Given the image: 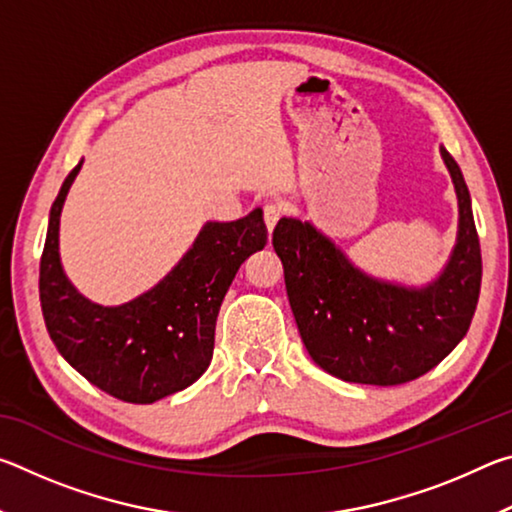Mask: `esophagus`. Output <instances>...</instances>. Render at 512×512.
<instances>
[{
	"instance_id": "obj_1",
	"label": "esophagus",
	"mask_w": 512,
	"mask_h": 512,
	"mask_svg": "<svg viewBox=\"0 0 512 512\" xmlns=\"http://www.w3.org/2000/svg\"><path fill=\"white\" fill-rule=\"evenodd\" d=\"M284 216V207L280 201H268L264 205V221H266V228L268 232H273V228L277 225V221H280Z\"/></svg>"
}]
</instances>
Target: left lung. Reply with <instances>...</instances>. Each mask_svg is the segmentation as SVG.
Instances as JSON below:
<instances>
[{"instance_id": "1", "label": "left lung", "mask_w": 512, "mask_h": 512, "mask_svg": "<svg viewBox=\"0 0 512 512\" xmlns=\"http://www.w3.org/2000/svg\"><path fill=\"white\" fill-rule=\"evenodd\" d=\"M458 198V232L438 277L422 287L361 271L314 223L284 216L273 248L302 343L316 366L352 384L397 386L422 377L470 329L481 289V248L461 167L440 146Z\"/></svg>"}]
</instances>
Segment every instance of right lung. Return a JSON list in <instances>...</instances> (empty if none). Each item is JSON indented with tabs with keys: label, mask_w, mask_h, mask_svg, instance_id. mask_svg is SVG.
<instances>
[{
	"label": "right lung",
	"mask_w": 512,
	"mask_h": 512,
	"mask_svg": "<svg viewBox=\"0 0 512 512\" xmlns=\"http://www.w3.org/2000/svg\"><path fill=\"white\" fill-rule=\"evenodd\" d=\"M83 160L49 212L40 259V305L51 341L76 372L117 400L153 404L192 386L212 361L221 302L239 266L266 246L264 212L207 221L178 264L142 296L103 307L69 282L60 264V212Z\"/></svg>",
	"instance_id": "right-lung-1"
}]
</instances>
